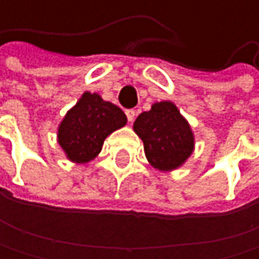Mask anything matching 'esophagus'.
<instances>
[{
	"label": "esophagus",
	"mask_w": 259,
	"mask_h": 259,
	"mask_svg": "<svg viewBox=\"0 0 259 259\" xmlns=\"http://www.w3.org/2000/svg\"><path fill=\"white\" fill-rule=\"evenodd\" d=\"M125 116H127V121L128 122H134V119L137 116V112L134 110V108H131V110H125Z\"/></svg>",
	"instance_id": "obj_1"
}]
</instances>
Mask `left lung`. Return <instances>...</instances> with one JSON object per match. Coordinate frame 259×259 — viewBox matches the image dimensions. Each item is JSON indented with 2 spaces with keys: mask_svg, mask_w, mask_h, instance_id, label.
I'll return each instance as SVG.
<instances>
[{
  "mask_svg": "<svg viewBox=\"0 0 259 259\" xmlns=\"http://www.w3.org/2000/svg\"><path fill=\"white\" fill-rule=\"evenodd\" d=\"M134 131L144 143V154L155 169L172 171L193 154L194 135L176 104L155 102L134 122Z\"/></svg>",
  "mask_w": 259,
  "mask_h": 259,
  "instance_id": "1",
  "label": "left lung"
}]
</instances>
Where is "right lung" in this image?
<instances>
[{
  "instance_id": "obj_1",
  "label": "right lung",
  "mask_w": 259,
  "mask_h": 259,
  "mask_svg": "<svg viewBox=\"0 0 259 259\" xmlns=\"http://www.w3.org/2000/svg\"><path fill=\"white\" fill-rule=\"evenodd\" d=\"M125 122L118 105L87 92L60 122L59 144L71 161L87 163L101 152L104 140Z\"/></svg>"
}]
</instances>
